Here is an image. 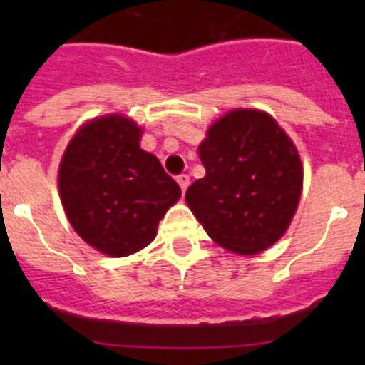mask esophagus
Listing matches in <instances>:
<instances>
[{"label":"esophagus","mask_w":365,"mask_h":365,"mask_svg":"<svg viewBox=\"0 0 365 365\" xmlns=\"http://www.w3.org/2000/svg\"><path fill=\"white\" fill-rule=\"evenodd\" d=\"M178 185L182 187L183 193L187 191V187H189V176H187V174H182V176H178Z\"/></svg>","instance_id":"34e87169"}]
</instances>
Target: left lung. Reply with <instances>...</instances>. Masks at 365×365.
Instances as JSON below:
<instances>
[{"instance_id": "8db88e82", "label": "left lung", "mask_w": 365, "mask_h": 365, "mask_svg": "<svg viewBox=\"0 0 365 365\" xmlns=\"http://www.w3.org/2000/svg\"><path fill=\"white\" fill-rule=\"evenodd\" d=\"M205 178L185 202L214 242L255 255L282 239L303 193L299 151L267 111L235 108L199 143Z\"/></svg>"}]
</instances>
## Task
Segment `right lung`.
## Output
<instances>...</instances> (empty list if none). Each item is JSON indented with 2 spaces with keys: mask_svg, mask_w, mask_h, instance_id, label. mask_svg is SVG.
<instances>
[{
  "mask_svg": "<svg viewBox=\"0 0 365 365\" xmlns=\"http://www.w3.org/2000/svg\"><path fill=\"white\" fill-rule=\"evenodd\" d=\"M143 128L123 113L83 123L60 159L58 193L68 222L88 246L126 257L157 237L182 189L153 153L140 148Z\"/></svg>",
  "mask_w": 365,
  "mask_h": 365,
  "instance_id": "right-lung-1",
  "label": "right lung"
}]
</instances>
